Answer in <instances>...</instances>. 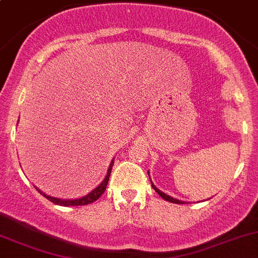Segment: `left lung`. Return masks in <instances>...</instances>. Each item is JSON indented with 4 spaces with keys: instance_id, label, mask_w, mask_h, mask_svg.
<instances>
[{
    "instance_id": "obj_1",
    "label": "left lung",
    "mask_w": 258,
    "mask_h": 258,
    "mask_svg": "<svg viewBox=\"0 0 258 258\" xmlns=\"http://www.w3.org/2000/svg\"><path fill=\"white\" fill-rule=\"evenodd\" d=\"M151 182H152V181H151ZM152 187L154 188V189H155V192H157V194L159 195V196H160L161 198H164V200H165V201H169V202H172V203H177V205H181V203H183L182 201L176 200V198H172V197H170V196H168V195L164 194V192L159 191V189H158L157 187H155L154 185H153V182H152Z\"/></svg>"
}]
</instances>
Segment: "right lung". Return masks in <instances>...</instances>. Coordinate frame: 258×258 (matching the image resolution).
<instances>
[{"mask_svg":"<svg viewBox=\"0 0 258 258\" xmlns=\"http://www.w3.org/2000/svg\"><path fill=\"white\" fill-rule=\"evenodd\" d=\"M112 165H114V161H111V164H110V168L109 170H107V174L105 176V179H104L103 182L100 183V185L98 186L97 188L93 189L90 194H88L87 196L82 197V198H77V200H58V198H55V197H50V196H46L45 194H42L41 191H38L40 192V194L42 195L44 197H46L47 200L50 201V202L55 203V205H58V206H86V205H89V203H93L95 202V201L98 200L99 197L101 196V195L105 192L106 189V186H107V182H109V177H110V172H111V169H112Z\"/></svg>","mask_w":258,"mask_h":258,"instance_id":"obj_1","label":"right lung"}]
</instances>
